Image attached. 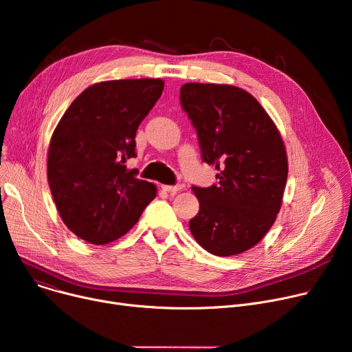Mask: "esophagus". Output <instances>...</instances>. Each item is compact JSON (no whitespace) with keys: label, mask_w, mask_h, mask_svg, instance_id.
<instances>
[{"label":"esophagus","mask_w":352,"mask_h":352,"mask_svg":"<svg viewBox=\"0 0 352 352\" xmlns=\"http://www.w3.org/2000/svg\"><path fill=\"white\" fill-rule=\"evenodd\" d=\"M164 191H166V192H170V194H177L179 190H181V186H162L161 187Z\"/></svg>","instance_id":"esophagus-1"}]
</instances>
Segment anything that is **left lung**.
Masks as SVG:
<instances>
[{"label":"left lung","mask_w":352,"mask_h":352,"mask_svg":"<svg viewBox=\"0 0 352 352\" xmlns=\"http://www.w3.org/2000/svg\"><path fill=\"white\" fill-rule=\"evenodd\" d=\"M179 98L202 160L219 171L217 186L192 187L199 211L190 221L191 234L214 255L241 254L261 241L281 210L288 177L283 137L243 88L187 82Z\"/></svg>","instance_id":"obj_1"}]
</instances>
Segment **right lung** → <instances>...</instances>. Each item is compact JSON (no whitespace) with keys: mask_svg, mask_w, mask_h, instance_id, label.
<instances>
[{"mask_svg":"<svg viewBox=\"0 0 352 352\" xmlns=\"http://www.w3.org/2000/svg\"><path fill=\"white\" fill-rule=\"evenodd\" d=\"M160 78L92 84L71 102L48 146V184L67 228L96 245L131 230L157 195L126 170L141 121L162 94Z\"/></svg>","mask_w":352,"mask_h":352,"instance_id":"right-lung-1","label":"right lung"}]
</instances>
